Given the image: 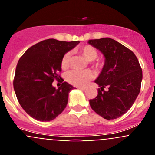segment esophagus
<instances>
[{"instance_id":"1","label":"esophagus","mask_w":155,"mask_h":155,"mask_svg":"<svg viewBox=\"0 0 155 155\" xmlns=\"http://www.w3.org/2000/svg\"><path fill=\"white\" fill-rule=\"evenodd\" d=\"M78 88L80 89V90H82V91L85 90V87H78Z\"/></svg>"}]
</instances>
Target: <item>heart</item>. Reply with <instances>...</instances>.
Listing matches in <instances>:
<instances>
[{"mask_svg": "<svg viewBox=\"0 0 155 155\" xmlns=\"http://www.w3.org/2000/svg\"><path fill=\"white\" fill-rule=\"evenodd\" d=\"M79 51L84 55V57L88 61H94L91 64L94 65L96 68H101L104 65V61L101 59H97L98 56V51L94 47L87 45L79 48ZM71 61V53L67 52L64 54L61 61V66L62 69H67L70 65ZM93 79V73L90 71H78L73 70L68 73L66 76V79L68 82L76 86L85 85L87 82H90Z\"/></svg>", "mask_w": 155, "mask_h": 155, "instance_id": "1", "label": "heart"}]
</instances>
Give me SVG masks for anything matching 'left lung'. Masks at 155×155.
<instances>
[{"mask_svg": "<svg viewBox=\"0 0 155 155\" xmlns=\"http://www.w3.org/2000/svg\"><path fill=\"white\" fill-rule=\"evenodd\" d=\"M88 43L105 57L95 80L100 88L97 97L89 100L90 105L104 119H117L131 108L140 91L143 72L139 61L131 50L112 38L91 39Z\"/></svg>", "mask_w": 155, "mask_h": 155, "instance_id": "8db88e82", "label": "left lung"}]
</instances>
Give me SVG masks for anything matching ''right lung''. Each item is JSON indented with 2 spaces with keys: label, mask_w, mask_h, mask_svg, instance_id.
Returning a JSON list of instances; mask_svg holds the SVG:
<instances>
[{
  "label": "right lung",
  "mask_w": 155,
  "mask_h": 155,
  "mask_svg": "<svg viewBox=\"0 0 155 155\" xmlns=\"http://www.w3.org/2000/svg\"><path fill=\"white\" fill-rule=\"evenodd\" d=\"M79 43L46 39L29 48L20 58L13 86L21 106L32 118L51 121L66 107L68 94L74 87L64 82L56 89L51 83L56 79L64 81L58 74L61 58Z\"/></svg>",
  "instance_id": "add662e5"
}]
</instances>
